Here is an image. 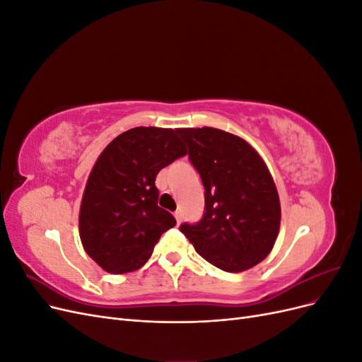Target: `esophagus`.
Returning <instances> with one entry per match:
<instances>
[{"label": "esophagus", "instance_id": "esophagus-1", "mask_svg": "<svg viewBox=\"0 0 362 362\" xmlns=\"http://www.w3.org/2000/svg\"><path fill=\"white\" fill-rule=\"evenodd\" d=\"M173 216H175V218H177V222H178V223H181V218H182L181 211H175V213H173Z\"/></svg>", "mask_w": 362, "mask_h": 362}]
</instances>
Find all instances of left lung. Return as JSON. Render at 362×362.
<instances>
[{
	"mask_svg": "<svg viewBox=\"0 0 362 362\" xmlns=\"http://www.w3.org/2000/svg\"><path fill=\"white\" fill-rule=\"evenodd\" d=\"M205 187V213L181 233L213 266L238 273L257 266L276 242L281 204L275 181L258 152L226 131L178 128Z\"/></svg>",
	"mask_w": 362,
	"mask_h": 362,
	"instance_id": "8db88e82",
	"label": "left lung"
}]
</instances>
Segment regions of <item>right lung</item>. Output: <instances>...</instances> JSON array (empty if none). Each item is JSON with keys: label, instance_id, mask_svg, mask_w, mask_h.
<instances>
[{"label": "right lung", "instance_id": "obj_1", "mask_svg": "<svg viewBox=\"0 0 362 362\" xmlns=\"http://www.w3.org/2000/svg\"><path fill=\"white\" fill-rule=\"evenodd\" d=\"M187 154L177 129L137 127L105 146L87 178L80 206L84 250L108 273L140 269L163 233L177 225L157 205L158 172Z\"/></svg>", "mask_w": 362, "mask_h": 362}]
</instances>
